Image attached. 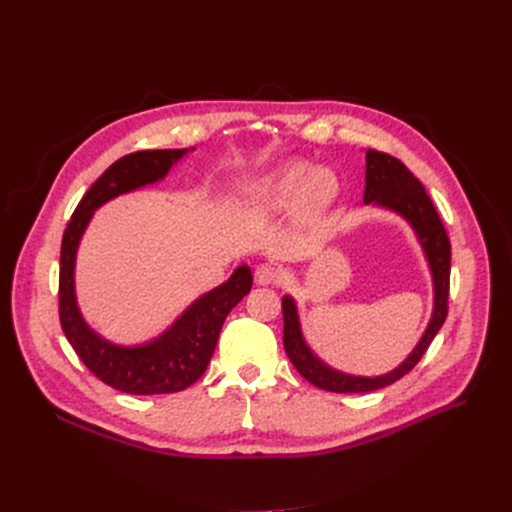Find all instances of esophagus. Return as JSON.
<instances>
[{
  "label": "esophagus",
  "mask_w": 512,
  "mask_h": 512,
  "mask_svg": "<svg viewBox=\"0 0 512 512\" xmlns=\"http://www.w3.org/2000/svg\"><path fill=\"white\" fill-rule=\"evenodd\" d=\"M254 279L258 285H275L281 283L283 271L275 264H260L254 273Z\"/></svg>",
  "instance_id": "34e87169"
}]
</instances>
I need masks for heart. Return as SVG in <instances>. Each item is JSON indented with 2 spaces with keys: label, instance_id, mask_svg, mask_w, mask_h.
Here are the masks:
<instances>
[{
  "label": "heart",
  "instance_id": "heart-1",
  "mask_svg": "<svg viewBox=\"0 0 512 512\" xmlns=\"http://www.w3.org/2000/svg\"><path fill=\"white\" fill-rule=\"evenodd\" d=\"M337 179L325 166H308L304 160H289L273 168L252 185L256 204L275 212L298 198V208L312 218L323 214L337 198Z\"/></svg>",
  "mask_w": 512,
  "mask_h": 512
}]
</instances>
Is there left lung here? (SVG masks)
Wrapping results in <instances>:
<instances>
[{
  "label": "left lung",
  "instance_id": "obj_1",
  "mask_svg": "<svg viewBox=\"0 0 512 512\" xmlns=\"http://www.w3.org/2000/svg\"><path fill=\"white\" fill-rule=\"evenodd\" d=\"M364 204L379 206L400 214L404 221L415 231L423 254L427 258L431 281H433V310L431 319L419 339V344L398 364L394 371L362 377L342 373L325 360H321L306 344L302 323L298 314V304L291 296H283V346L298 369V373L312 385L327 389L337 394H358V392H375L385 385L402 379L415 364L423 358L429 344L437 331L442 329L448 314V289H450V239L440 221L433 202L429 200L421 181L394 156L367 150V173H364Z\"/></svg>",
  "mask_w": 512,
  "mask_h": 512
}]
</instances>
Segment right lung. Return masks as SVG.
Instances as JSON below:
<instances>
[{
	"label": "right lung",
	"instance_id": "obj_1",
	"mask_svg": "<svg viewBox=\"0 0 512 512\" xmlns=\"http://www.w3.org/2000/svg\"><path fill=\"white\" fill-rule=\"evenodd\" d=\"M193 150L196 148L145 150L116 160L87 189L62 237L60 323L64 335L85 367L120 392L137 396L173 394L196 383L214 354L227 314L252 289L250 266L241 264L225 283L191 302L166 331L137 346L114 344L83 319L75 289V264L93 212L118 196L162 181L168 170Z\"/></svg>",
	"mask_w": 512,
	"mask_h": 512
}]
</instances>
